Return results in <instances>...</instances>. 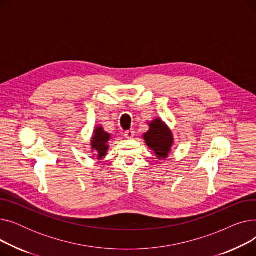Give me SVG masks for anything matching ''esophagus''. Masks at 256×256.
Wrapping results in <instances>:
<instances>
[{"label":"esophagus","instance_id":"1","mask_svg":"<svg viewBox=\"0 0 256 256\" xmlns=\"http://www.w3.org/2000/svg\"><path fill=\"white\" fill-rule=\"evenodd\" d=\"M134 134H135V130H126L124 135L126 138H128V139H132V138L134 137Z\"/></svg>","mask_w":256,"mask_h":256}]
</instances>
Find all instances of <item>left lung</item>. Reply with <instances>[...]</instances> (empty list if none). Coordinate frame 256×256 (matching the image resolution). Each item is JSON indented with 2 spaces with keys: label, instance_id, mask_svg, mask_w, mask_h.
<instances>
[{
  "label": "left lung",
  "instance_id": "left-lung-1",
  "mask_svg": "<svg viewBox=\"0 0 256 256\" xmlns=\"http://www.w3.org/2000/svg\"><path fill=\"white\" fill-rule=\"evenodd\" d=\"M147 146L158 158H166L173 144L172 132L162 120L156 118L150 124V130L143 136Z\"/></svg>",
  "mask_w": 256,
  "mask_h": 256
}]
</instances>
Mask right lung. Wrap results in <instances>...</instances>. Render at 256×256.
I'll use <instances>...</instances> for the list:
<instances>
[{
  "mask_svg": "<svg viewBox=\"0 0 256 256\" xmlns=\"http://www.w3.org/2000/svg\"><path fill=\"white\" fill-rule=\"evenodd\" d=\"M110 134L106 132L102 126L96 128V130H94V135L92 136L91 141V147L93 150L96 152L98 160L106 156L108 148H109V145L106 143L110 140Z\"/></svg>",
  "mask_w": 256,
  "mask_h": 256,
  "instance_id": "1",
  "label": "right lung"
}]
</instances>
